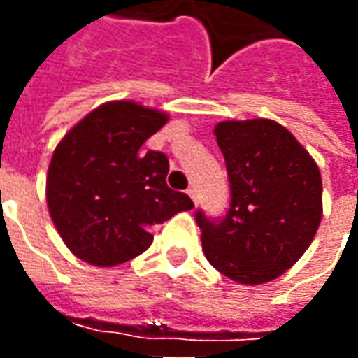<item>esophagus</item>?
Returning a JSON list of instances; mask_svg holds the SVG:
<instances>
[{"mask_svg":"<svg viewBox=\"0 0 358 358\" xmlns=\"http://www.w3.org/2000/svg\"><path fill=\"white\" fill-rule=\"evenodd\" d=\"M187 195L194 199V203H197V192H195V187H189V189H187Z\"/></svg>","mask_w":358,"mask_h":358,"instance_id":"1","label":"esophagus"}]
</instances>
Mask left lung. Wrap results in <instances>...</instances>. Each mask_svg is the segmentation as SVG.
I'll return each instance as SVG.
<instances>
[{
    "label": "left lung",
    "instance_id": "obj_1",
    "mask_svg": "<svg viewBox=\"0 0 358 358\" xmlns=\"http://www.w3.org/2000/svg\"><path fill=\"white\" fill-rule=\"evenodd\" d=\"M230 182L222 218L195 213L205 257L240 284H264L292 268L322 218V178L289 130L268 118L215 128Z\"/></svg>",
    "mask_w": 358,
    "mask_h": 358
}]
</instances>
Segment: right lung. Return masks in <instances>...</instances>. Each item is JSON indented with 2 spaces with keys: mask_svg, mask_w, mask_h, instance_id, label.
Wrapping results in <instances>:
<instances>
[{
  "mask_svg": "<svg viewBox=\"0 0 358 358\" xmlns=\"http://www.w3.org/2000/svg\"><path fill=\"white\" fill-rule=\"evenodd\" d=\"M169 117L134 101H110L69 130L48 171V207L74 255L95 266H115L143 253L149 232L194 207L166 186L169 159L143 151V141Z\"/></svg>",
  "mask_w": 358,
  "mask_h": 358,
  "instance_id": "add662e5",
  "label": "right lung"
}]
</instances>
